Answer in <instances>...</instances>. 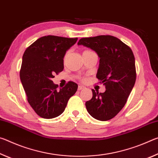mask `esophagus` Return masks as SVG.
Returning <instances> with one entry per match:
<instances>
[{"label":"esophagus","mask_w":158,"mask_h":158,"mask_svg":"<svg viewBox=\"0 0 158 158\" xmlns=\"http://www.w3.org/2000/svg\"><path fill=\"white\" fill-rule=\"evenodd\" d=\"M85 89V87L84 86V85H79L78 86V90H84Z\"/></svg>","instance_id":"obj_1"}]
</instances>
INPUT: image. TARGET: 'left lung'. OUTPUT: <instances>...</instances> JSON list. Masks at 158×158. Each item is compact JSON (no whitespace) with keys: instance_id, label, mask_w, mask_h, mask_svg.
<instances>
[{"instance_id":"8db88e82","label":"left lung","mask_w":158,"mask_h":158,"mask_svg":"<svg viewBox=\"0 0 158 158\" xmlns=\"http://www.w3.org/2000/svg\"><path fill=\"white\" fill-rule=\"evenodd\" d=\"M77 44L97 53L100 64L96 77L106 88L104 93L92 89L93 97L85 102V107L94 118L109 121L125 106L135 85L136 68L132 51L111 35L85 37Z\"/></svg>"}]
</instances>
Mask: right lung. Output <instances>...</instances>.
Returning <instances> with one entry per match:
<instances>
[{"mask_svg":"<svg viewBox=\"0 0 158 158\" xmlns=\"http://www.w3.org/2000/svg\"><path fill=\"white\" fill-rule=\"evenodd\" d=\"M78 38L48 35L42 37L26 49L22 57L20 79L27 100L35 113L43 118H56L63 113L78 85L69 81L58 89L52 81L63 70L66 52Z\"/></svg>","mask_w":158,"mask_h":158,"instance_id":"right-lung-1","label":"right lung"}]
</instances>
